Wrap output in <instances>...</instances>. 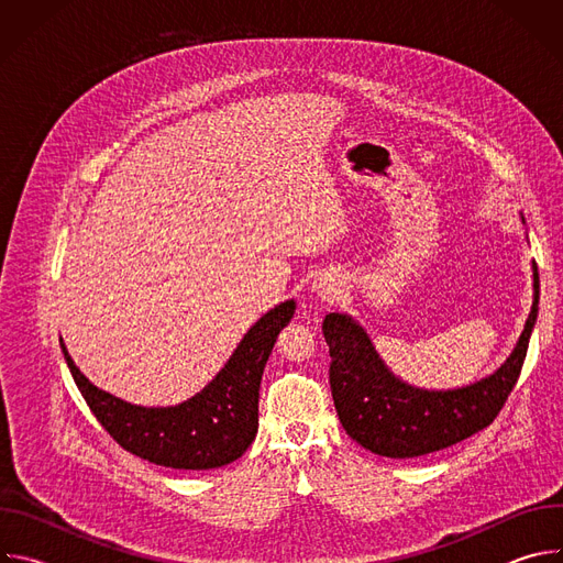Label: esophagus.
Returning <instances> with one entry per match:
<instances>
[{"label": "esophagus", "mask_w": 563, "mask_h": 563, "mask_svg": "<svg viewBox=\"0 0 563 563\" xmlns=\"http://www.w3.org/2000/svg\"><path fill=\"white\" fill-rule=\"evenodd\" d=\"M341 287H343V280H341V276L325 272V274H318V276L313 278L311 291L316 294V298H318V300H323V302H332V300H336V298H339V294H341Z\"/></svg>", "instance_id": "1"}]
</instances>
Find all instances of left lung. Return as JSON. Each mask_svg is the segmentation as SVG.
Instances as JSON below:
<instances>
[{
    "instance_id": "1",
    "label": "left lung",
    "mask_w": 563,
    "mask_h": 563,
    "mask_svg": "<svg viewBox=\"0 0 563 563\" xmlns=\"http://www.w3.org/2000/svg\"><path fill=\"white\" fill-rule=\"evenodd\" d=\"M532 309L526 328L490 376L456 389H423L389 372L369 334L347 313H328L330 385L345 432L365 450L389 459H415L450 448L488 428L512 391L539 311V272L532 263Z\"/></svg>"
}]
</instances>
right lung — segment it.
Returning <instances> with one entry per match:
<instances>
[{
    "label": "right lung",
    "mask_w": 563,
    "mask_h": 563,
    "mask_svg": "<svg viewBox=\"0 0 563 563\" xmlns=\"http://www.w3.org/2000/svg\"><path fill=\"white\" fill-rule=\"evenodd\" d=\"M294 309V300L269 309L205 389L169 408L131 406L96 387L59 345L87 406L126 452L165 467L211 470L243 456L256 439L263 369Z\"/></svg>",
    "instance_id": "add662e5"
}]
</instances>
